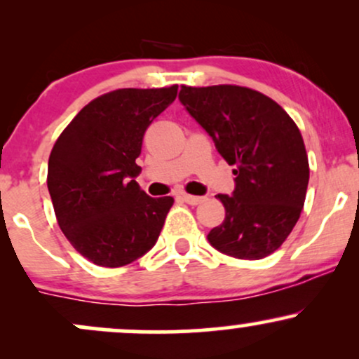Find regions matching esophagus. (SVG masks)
Returning a JSON list of instances; mask_svg holds the SVG:
<instances>
[{
    "instance_id": "obj_1",
    "label": "esophagus",
    "mask_w": 359,
    "mask_h": 359,
    "mask_svg": "<svg viewBox=\"0 0 359 359\" xmlns=\"http://www.w3.org/2000/svg\"><path fill=\"white\" fill-rule=\"evenodd\" d=\"M180 199H182L184 203H187V204H191V205H197V204L203 203L204 197L191 196V194H180Z\"/></svg>"
}]
</instances>
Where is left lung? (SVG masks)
<instances>
[{"label": "left lung", "mask_w": 359, "mask_h": 359, "mask_svg": "<svg viewBox=\"0 0 359 359\" xmlns=\"http://www.w3.org/2000/svg\"><path fill=\"white\" fill-rule=\"evenodd\" d=\"M179 100L236 175L231 196L217 194L226 216L208 241L234 258L269 257L306 201L309 160L297 125L269 96L240 86H182Z\"/></svg>", "instance_id": "1"}]
</instances>
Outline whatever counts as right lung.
Listing matches in <instances>:
<instances>
[{
  "label": "right lung",
  "mask_w": 359,
  "mask_h": 359,
  "mask_svg": "<svg viewBox=\"0 0 359 359\" xmlns=\"http://www.w3.org/2000/svg\"><path fill=\"white\" fill-rule=\"evenodd\" d=\"M177 97V86L118 89L84 106L48 158L47 185L62 233L94 265H128L150 251L170 196L150 197L135 179L151 121Z\"/></svg>",
  "instance_id": "add662e5"
}]
</instances>
